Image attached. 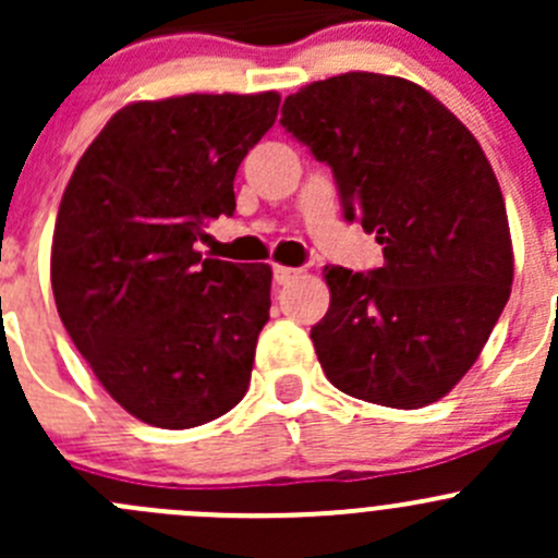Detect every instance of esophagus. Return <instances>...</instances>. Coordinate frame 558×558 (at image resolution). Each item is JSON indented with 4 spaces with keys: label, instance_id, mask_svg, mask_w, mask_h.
<instances>
[{
    "label": "esophagus",
    "instance_id": "obj_1",
    "mask_svg": "<svg viewBox=\"0 0 558 558\" xmlns=\"http://www.w3.org/2000/svg\"><path fill=\"white\" fill-rule=\"evenodd\" d=\"M294 278H300V269H294V267H275V283H280V286H286V283H291V280Z\"/></svg>",
    "mask_w": 558,
    "mask_h": 558
}]
</instances>
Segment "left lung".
<instances>
[{
  "mask_svg": "<svg viewBox=\"0 0 558 558\" xmlns=\"http://www.w3.org/2000/svg\"><path fill=\"white\" fill-rule=\"evenodd\" d=\"M280 123L335 172L342 213L384 267H324L329 311L311 340L331 386L386 408L437 402L475 364L513 283L497 174L426 88L345 72L286 97Z\"/></svg>",
  "mask_w": 558,
  "mask_h": 558,
  "instance_id": "left-lung-1",
  "label": "left lung"
}]
</instances>
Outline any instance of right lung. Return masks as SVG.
Listing matches in <instances>:
<instances>
[{
  "instance_id": "add662e5",
  "label": "right lung",
  "mask_w": 558,
  "mask_h": 558,
  "mask_svg": "<svg viewBox=\"0 0 558 558\" xmlns=\"http://www.w3.org/2000/svg\"><path fill=\"white\" fill-rule=\"evenodd\" d=\"M278 105L264 92L121 107L61 196L56 311L105 391L145 424H207L251 384L272 269L202 258L194 243L234 213V174Z\"/></svg>"
}]
</instances>
